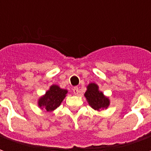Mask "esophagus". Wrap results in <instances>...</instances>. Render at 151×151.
Returning <instances> with one entry per match:
<instances>
[{
  "label": "esophagus",
  "mask_w": 151,
  "mask_h": 151,
  "mask_svg": "<svg viewBox=\"0 0 151 151\" xmlns=\"http://www.w3.org/2000/svg\"><path fill=\"white\" fill-rule=\"evenodd\" d=\"M73 94L74 95H78L79 93H80V90H79L78 87H75V88H73Z\"/></svg>",
  "instance_id": "esophagus-1"
}]
</instances>
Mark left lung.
<instances>
[{"label":"left lung","instance_id":"1","mask_svg":"<svg viewBox=\"0 0 151 151\" xmlns=\"http://www.w3.org/2000/svg\"><path fill=\"white\" fill-rule=\"evenodd\" d=\"M85 97L87 99L89 104L95 110L107 108L109 105V99L106 98L101 91H99L98 86L95 83H91L87 86Z\"/></svg>","mask_w":151,"mask_h":151}]
</instances>
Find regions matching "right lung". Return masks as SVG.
Returning <instances> with one entry per match:
<instances>
[{
    "label": "right lung",
    "instance_id": "add662e5",
    "mask_svg": "<svg viewBox=\"0 0 151 151\" xmlns=\"http://www.w3.org/2000/svg\"><path fill=\"white\" fill-rule=\"evenodd\" d=\"M66 94V90L60 89L58 86H52L49 91L46 92L45 95L40 99L39 106L47 111H53L59 107L65 97Z\"/></svg>",
    "mask_w": 151,
    "mask_h": 151
}]
</instances>
